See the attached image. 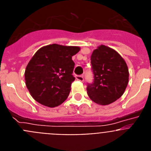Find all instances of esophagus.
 Wrapping results in <instances>:
<instances>
[{
    "label": "esophagus",
    "mask_w": 151,
    "mask_h": 151,
    "mask_svg": "<svg viewBox=\"0 0 151 151\" xmlns=\"http://www.w3.org/2000/svg\"><path fill=\"white\" fill-rule=\"evenodd\" d=\"M76 78L78 81H80V82H83L84 81V78L82 76H76Z\"/></svg>",
    "instance_id": "esophagus-1"
}]
</instances>
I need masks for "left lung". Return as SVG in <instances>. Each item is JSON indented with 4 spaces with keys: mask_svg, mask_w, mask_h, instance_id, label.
<instances>
[{
    "mask_svg": "<svg viewBox=\"0 0 151 151\" xmlns=\"http://www.w3.org/2000/svg\"><path fill=\"white\" fill-rule=\"evenodd\" d=\"M91 63L94 82L88 84V95L97 104H110L124 94L127 87V64L118 52L103 45L93 51Z\"/></svg>",
    "mask_w": 151,
    "mask_h": 151,
    "instance_id": "left-lung-1",
    "label": "left lung"
}]
</instances>
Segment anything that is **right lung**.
Returning <instances> with one entry per match:
<instances>
[{
	"mask_svg": "<svg viewBox=\"0 0 151 151\" xmlns=\"http://www.w3.org/2000/svg\"><path fill=\"white\" fill-rule=\"evenodd\" d=\"M79 50V47L57 44L37 50L25 71L26 87L37 102L55 107L66 101L75 80L72 57Z\"/></svg>",
	"mask_w": 151,
	"mask_h": 151,
	"instance_id": "obj_1",
	"label": "right lung"
}]
</instances>
